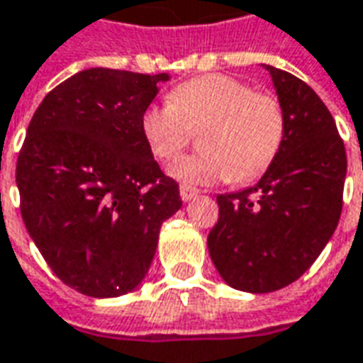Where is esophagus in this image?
Segmentation results:
<instances>
[{"instance_id":"1","label":"esophagus","mask_w":363,"mask_h":363,"mask_svg":"<svg viewBox=\"0 0 363 363\" xmlns=\"http://www.w3.org/2000/svg\"><path fill=\"white\" fill-rule=\"evenodd\" d=\"M179 195H182V199L187 203V201H191V199H195V197L199 195V189H197V187L187 186V184H182V186H179Z\"/></svg>"}]
</instances>
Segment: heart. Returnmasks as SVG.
<instances>
[{"mask_svg": "<svg viewBox=\"0 0 363 363\" xmlns=\"http://www.w3.org/2000/svg\"><path fill=\"white\" fill-rule=\"evenodd\" d=\"M140 128L150 152L174 160L201 130L203 152L179 158L169 176L186 184H246L276 160L285 136V113L272 94L227 74H205L176 86L164 104L148 105Z\"/></svg>", "mask_w": 363, "mask_h": 363, "instance_id": "obj_1", "label": "heart"}]
</instances>
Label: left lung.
Wrapping results in <instances>:
<instances>
[{
	"mask_svg": "<svg viewBox=\"0 0 363 363\" xmlns=\"http://www.w3.org/2000/svg\"><path fill=\"white\" fill-rule=\"evenodd\" d=\"M264 68L284 107V143L256 186L217 195L207 236L220 277L248 293L277 291L313 266L336 230L346 177L344 143L320 97L289 72Z\"/></svg>",
	"mask_w": 363,
	"mask_h": 363,
	"instance_id": "obj_1",
	"label": "left lung"
}]
</instances>
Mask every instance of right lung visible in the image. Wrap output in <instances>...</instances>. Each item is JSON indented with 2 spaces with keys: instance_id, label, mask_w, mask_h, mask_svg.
<instances>
[{
  "instance_id": "right-lung-1",
  "label": "right lung",
  "mask_w": 363,
  "mask_h": 363,
  "mask_svg": "<svg viewBox=\"0 0 363 363\" xmlns=\"http://www.w3.org/2000/svg\"><path fill=\"white\" fill-rule=\"evenodd\" d=\"M168 79L89 68L48 91L29 123L15 172L21 217L56 277L84 295L133 291L182 207L140 128Z\"/></svg>"
}]
</instances>
